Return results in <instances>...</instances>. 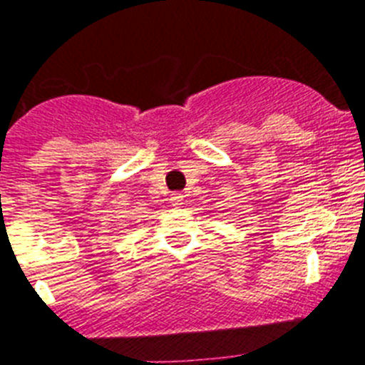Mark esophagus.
<instances>
[{
  "label": "esophagus",
  "instance_id": "1",
  "mask_svg": "<svg viewBox=\"0 0 365 365\" xmlns=\"http://www.w3.org/2000/svg\"><path fill=\"white\" fill-rule=\"evenodd\" d=\"M182 201H185V195L182 194H171L170 203L173 205V207H180V205H182Z\"/></svg>",
  "mask_w": 365,
  "mask_h": 365
}]
</instances>
